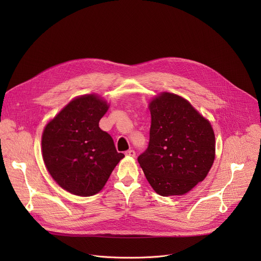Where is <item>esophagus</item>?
<instances>
[{
  "label": "esophagus",
  "mask_w": 261,
  "mask_h": 261,
  "mask_svg": "<svg viewBox=\"0 0 261 261\" xmlns=\"http://www.w3.org/2000/svg\"><path fill=\"white\" fill-rule=\"evenodd\" d=\"M127 156H130V158H134L135 156V151L134 150H128V151H126L125 153Z\"/></svg>",
  "instance_id": "1"
}]
</instances>
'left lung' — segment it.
I'll list each match as a JSON object with an SVG mask.
<instances>
[{"mask_svg": "<svg viewBox=\"0 0 261 261\" xmlns=\"http://www.w3.org/2000/svg\"><path fill=\"white\" fill-rule=\"evenodd\" d=\"M150 141L138 159L156 194L183 196L202 182L216 156L215 132L180 95L162 92L149 101Z\"/></svg>", "mask_w": 261, "mask_h": 261, "instance_id": "8db88e82", "label": "left lung"}]
</instances>
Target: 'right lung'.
<instances>
[{
	"mask_svg": "<svg viewBox=\"0 0 261 261\" xmlns=\"http://www.w3.org/2000/svg\"><path fill=\"white\" fill-rule=\"evenodd\" d=\"M110 105L92 93L77 96L44 127L41 149L44 165L67 193L98 194L121 159L111 135L99 128Z\"/></svg>",
	"mask_w": 261,
	"mask_h": 261,
	"instance_id": "obj_1",
	"label": "right lung"
}]
</instances>
